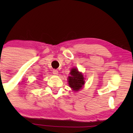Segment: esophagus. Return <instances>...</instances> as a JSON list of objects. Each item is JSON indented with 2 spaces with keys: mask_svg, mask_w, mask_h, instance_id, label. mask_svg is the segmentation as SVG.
Returning <instances> with one entry per match:
<instances>
[{
  "mask_svg": "<svg viewBox=\"0 0 133 133\" xmlns=\"http://www.w3.org/2000/svg\"><path fill=\"white\" fill-rule=\"evenodd\" d=\"M53 73L55 75H57L58 74V71L57 70V69H53Z\"/></svg>",
  "mask_w": 133,
  "mask_h": 133,
  "instance_id": "34e87169",
  "label": "esophagus"
}]
</instances>
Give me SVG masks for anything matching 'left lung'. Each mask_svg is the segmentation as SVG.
<instances>
[{
	"mask_svg": "<svg viewBox=\"0 0 133 133\" xmlns=\"http://www.w3.org/2000/svg\"><path fill=\"white\" fill-rule=\"evenodd\" d=\"M70 76L68 78L69 87L74 91H78L82 88L85 84L84 75L78 71L76 68H73L71 70Z\"/></svg>",
	"mask_w": 133,
	"mask_h": 133,
	"instance_id": "8db88e82",
	"label": "left lung"
}]
</instances>
